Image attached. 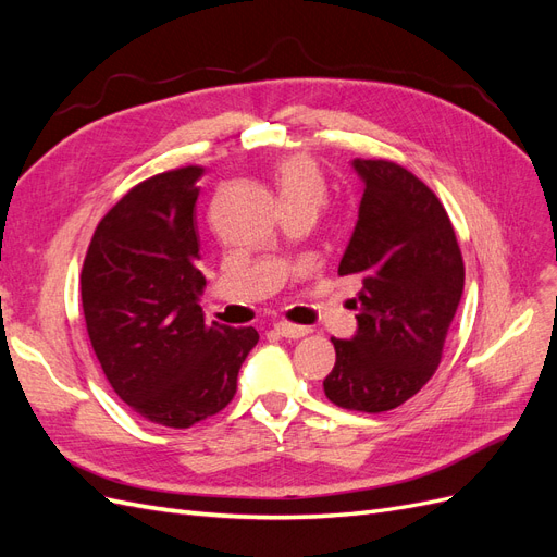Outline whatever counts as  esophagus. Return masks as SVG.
Returning a JSON list of instances; mask_svg holds the SVG:
<instances>
[{
    "mask_svg": "<svg viewBox=\"0 0 557 557\" xmlns=\"http://www.w3.org/2000/svg\"><path fill=\"white\" fill-rule=\"evenodd\" d=\"M276 332L281 336H285V339H301V336L311 334L309 327H301V325H290V323H278L276 325Z\"/></svg>",
    "mask_w": 557,
    "mask_h": 557,
    "instance_id": "obj_1",
    "label": "esophagus"
}]
</instances>
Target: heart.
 <instances>
[{
    "label": "heart",
    "mask_w": 557,
    "mask_h": 557,
    "mask_svg": "<svg viewBox=\"0 0 557 557\" xmlns=\"http://www.w3.org/2000/svg\"><path fill=\"white\" fill-rule=\"evenodd\" d=\"M276 183L283 201H311L320 207L325 199L327 183L323 172L309 156H290L276 166Z\"/></svg>",
    "instance_id": "b5f03b06"
}]
</instances>
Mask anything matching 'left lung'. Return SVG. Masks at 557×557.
Listing matches in <instances>:
<instances>
[{
	"label": "left lung",
	"instance_id": "left-lung-1",
	"mask_svg": "<svg viewBox=\"0 0 557 557\" xmlns=\"http://www.w3.org/2000/svg\"><path fill=\"white\" fill-rule=\"evenodd\" d=\"M362 181L358 223L339 276L358 274V332L332 339L325 395L348 411L381 413L411 399L442 362L465 288L462 252L444 205L387 160H352Z\"/></svg>",
	"mask_w": 557,
	"mask_h": 557
}]
</instances>
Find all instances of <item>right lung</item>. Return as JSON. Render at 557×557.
Wrapping results in <instances>:
<instances>
[{"label":"right lung","mask_w":557,"mask_h":557,"mask_svg":"<svg viewBox=\"0 0 557 557\" xmlns=\"http://www.w3.org/2000/svg\"><path fill=\"white\" fill-rule=\"evenodd\" d=\"M201 166L141 181L99 221L81 272L83 315L115 395L164 428L223 411L258 344L252 327L207 325L195 205Z\"/></svg>","instance_id":"right-lung-1"}]
</instances>
